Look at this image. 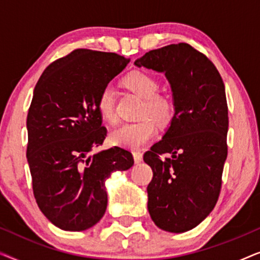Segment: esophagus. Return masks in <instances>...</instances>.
Here are the masks:
<instances>
[{
	"label": "esophagus",
	"instance_id": "1",
	"mask_svg": "<svg viewBox=\"0 0 260 260\" xmlns=\"http://www.w3.org/2000/svg\"><path fill=\"white\" fill-rule=\"evenodd\" d=\"M133 155H134L135 163H141L142 159H143V154H142V152H140V151H134Z\"/></svg>",
	"mask_w": 260,
	"mask_h": 260
}]
</instances>
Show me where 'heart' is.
I'll list each match as a JSON object with an SVG mask.
<instances>
[{
	"label": "heart",
	"instance_id": "heart-1",
	"mask_svg": "<svg viewBox=\"0 0 260 260\" xmlns=\"http://www.w3.org/2000/svg\"><path fill=\"white\" fill-rule=\"evenodd\" d=\"M124 83L131 91L145 99L141 117H151L158 124H167L172 120L174 116L172 99L157 94L159 85L154 77L136 71L130 73ZM97 106L103 118L110 123L115 122V90L111 85L103 88L99 94ZM153 121L150 118H144L136 123L123 124L111 133L112 143L131 150L143 148L157 134V127Z\"/></svg>",
	"mask_w": 260,
	"mask_h": 260
}]
</instances>
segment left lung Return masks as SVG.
I'll return each mask as SVG.
<instances>
[{
  "instance_id": "obj_1",
  "label": "left lung",
  "mask_w": 260,
  "mask_h": 260,
  "mask_svg": "<svg viewBox=\"0 0 260 260\" xmlns=\"http://www.w3.org/2000/svg\"><path fill=\"white\" fill-rule=\"evenodd\" d=\"M165 73L174 116L162 140L144 154L151 167L148 211L155 225L183 233L201 223L218 201L227 157L225 85L211 60L188 44L145 53L134 62ZM168 152L172 159H160Z\"/></svg>"
}]
</instances>
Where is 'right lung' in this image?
Returning a JSON list of instances; mask_svg holds the SVG:
<instances>
[{
    "label": "right lung",
    "instance_id": "right-lung-1",
    "mask_svg": "<svg viewBox=\"0 0 260 260\" xmlns=\"http://www.w3.org/2000/svg\"><path fill=\"white\" fill-rule=\"evenodd\" d=\"M129 62L116 53L76 49L52 62L34 88L27 116L34 197L46 218L63 231L94 226L108 206L105 181L134 166L131 152L119 147L90 154L108 133L99 94Z\"/></svg>",
    "mask_w": 260,
    "mask_h": 260
}]
</instances>
